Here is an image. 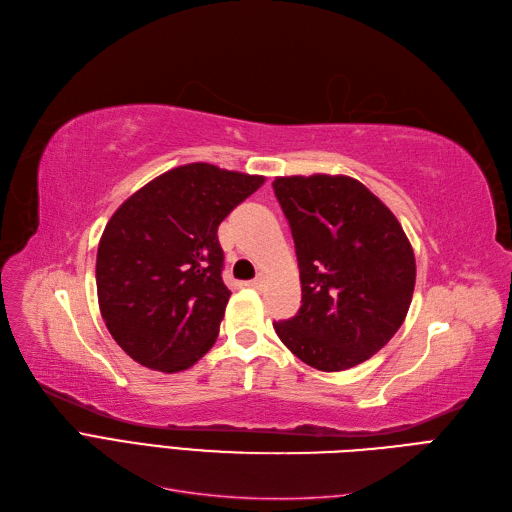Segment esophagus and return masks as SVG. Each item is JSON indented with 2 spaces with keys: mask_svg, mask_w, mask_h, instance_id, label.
I'll use <instances>...</instances> for the list:
<instances>
[{
  "mask_svg": "<svg viewBox=\"0 0 512 512\" xmlns=\"http://www.w3.org/2000/svg\"><path fill=\"white\" fill-rule=\"evenodd\" d=\"M263 285H266V278H263V276H257V278H253V280H249V283H246V287H251V289H261Z\"/></svg>",
  "mask_w": 512,
  "mask_h": 512,
  "instance_id": "esophagus-1",
  "label": "esophagus"
}]
</instances>
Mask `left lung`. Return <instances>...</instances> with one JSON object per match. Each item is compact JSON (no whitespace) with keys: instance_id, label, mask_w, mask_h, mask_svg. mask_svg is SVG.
<instances>
[{"instance_id":"1","label":"left lung","mask_w":512,"mask_h":512,"mask_svg":"<svg viewBox=\"0 0 512 512\" xmlns=\"http://www.w3.org/2000/svg\"><path fill=\"white\" fill-rule=\"evenodd\" d=\"M300 266L298 315L274 323L304 364L349 370L398 332L415 291V253L400 221L351 176H278Z\"/></svg>"}]
</instances>
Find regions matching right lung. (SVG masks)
I'll return each instance as SVG.
<instances>
[{
  "label": "right lung",
  "instance_id": "right-lung-1",
  "mask_svg": "<svg viewBox=\"0 0 512 512\" xmlns=\"http://www.w3.org/2000/svg\"><path fill=\"white\" fill-rule=\"evenodd\" d=\"M263 180L187 163L110 217L97 246V300L108 332L140 366L172 374L210 351L232 295L217 229Z\"/></svg>",
  "mask_w": 512,
  "mask_h": 512
}]
</instances>
